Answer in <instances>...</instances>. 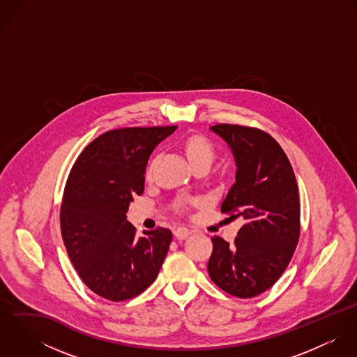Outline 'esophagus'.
<instances>
[{"label":"esophagus","instance_id":"esophagus-1","mask_svg":"<svg viewBox=\"0 0 357 357\" xmlns=\"http://www.w3.org/2000/svg\"><path fill=\"white\" fill-rule=\"evenodd\" d=\"M191 235V231L185 227H178L176 231H174V236L178 239V241H184L185 238H188Z\"/></svg>","mask_w":357,"mask_h":357}]
</instances>
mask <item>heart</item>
Listing matches in <instances>:
<instances>
[{
	"instance_id": "1",
	"label": "heart",
	"mask_w": 357,
	"mask_h": 357,
	"mask_svg": "<svg viewBox=\"0 0 357 357\" xmlns=\"http://www.w3.org/2000/svg\"><path fill=\"white\" fill-rule=\"evenodd\" d=\"M184 151L187 158L190 159L191 165L199 162V160H207L210 162L214 150L213 146L210 144V142L207 139H204L202 136H190L185 142H184ZM151 176V166L147 170V177Z\"/></svg>"
}]
</instances>
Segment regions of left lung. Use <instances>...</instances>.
<instances>
[{
    "label": "left lung",
    "mask_w": 357,
    "mask_h": 357,
    "mask_svg": "<svg viewBox=\"0 0 357 357\" xmlns=\"http://www.w3.org/2000/svg\"><path fill=\"white\" fill-rule=\"evenodd\" d=\"M235 158V183L221 211L245 224L229 245L214 236L207 271L225 293L252 298L272 287L300 238L298 185L287 155L268 133L241 125L210 128Z\"/></svg>",
    "instance_id": "left-lung-1"
}]
</instances>
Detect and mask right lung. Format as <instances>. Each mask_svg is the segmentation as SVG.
Here are the masks:
<instances>
[{
  "mask_svg": "<svg viewBox=\"0 0 357 357\" xmlns=\"http://www.w3.org/2000/svg\"><path fill=\"white\" fill-rule=\"evenodd\" d=\"M177 126L123 128L100 135L75 160L63 194L60 228L82 282L109 301L143 293L156 279L172 242L166 228L143 231L126 220L144 191L155 147Z\"/></svg>",
  "mask_w": 357,
  "mask_h": 357,
  "instance_id": "add662e5",
  "label": "right lung"
}]
</instances>
